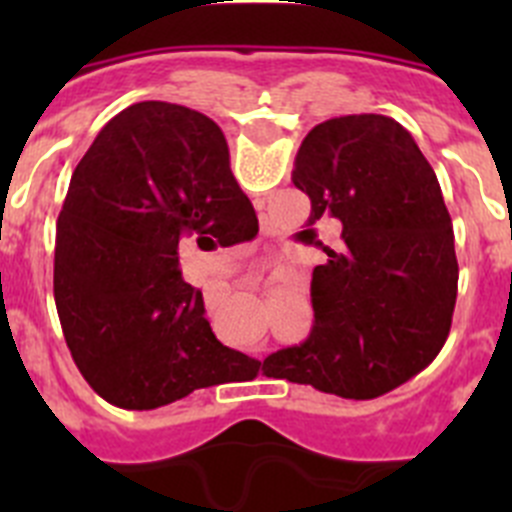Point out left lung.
Here are the masks:
<instances>
[{"instance_id": "1", "label": "left lung", "mask_w": 512, "mask_h": 512, "mask_svg": "<svg viewBox=\"0 0 512 512\" xmlns=\"http://www.w3.org/2000/svg\"><path fill=\"white\" fill-rule=\"evenodd\" d=\"M292 182L312 205L305 241L322 246L318 219L344 230L312 269L310 338L266 356L264 374L372 400L423 372L449 338L459 264L441 184L413 135L384 115L315 125Z\"/></svg>"}]
</instances>
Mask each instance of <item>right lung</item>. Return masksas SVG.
<instances>
[{"label":"right lung","instance_id":"1","mask_svg":"<svg viewBox=\"0 0 512 512\" xmlns=\"http://www.w3.org/2000/svg\"><path fill=\"white\" fill-rule=\"evenodd\" d=\"M259 225L223 130L197 110L138 102L112 117L71 176L56 225L53 295L81 377L122 410H153L256 377L223 346L179 248L241 243Z\"/></svg>","mask_w":512,"mask_h":512}]
</instances>
